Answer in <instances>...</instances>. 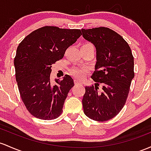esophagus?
<instances>
[{"label":"esophagus","mask_w":151,"mask_h":151,"mask_svg":"<svg viewBox=\"0 0 151 151\" xmlns=\"http://www.w3.org/2000/svg\"><path fill=\"white\" fill-rule=\"evenodd\" d=\"M74 82H75L76 84H82V82H81L79 80H77V79H76V80L74 81Z\"/></svg>","instance_id":"34e87169"}]
</instances>
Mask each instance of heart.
Masks as SVG:
<instances>
[{
	"mask_svg": "<svg viewBox=\"0 0 151 151\" xmlns=\"http://www.w3.org/2000/svg\"><path fill=\"white\" fill-rule=\"evenodd\" d=\"M81 47H93V45L89 42H85L82 44ZM87 72H88V69L85 67H74L71 69V73H72V75L79 79L84 77V76Z\"/></svg>",
	"mask_w": 151,
	"mask_h": 151,
	"instance_id": "1",
	"label": "heart"
}]
</instances>
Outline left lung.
Listing matches in <instances>:
<instances>
[{
  "label": "left lung",
  "instance_id": "1",
  "mask_svg": "<svg viewBox=\"0 0 151 151\" xmlns=\"http://www.w3.org/2000/svg\"><path fill=\"white\" fill-rule=\"evenodd\" d=\"M82 31L97 50L95 71L91 77L96 84L85 87L84 112L92 120L105 122L115 117L126 102L135 76L134 58L127 41L113 30L98 27Z\"/></svg>",
  "mask_w": 151,
  "mask_h": 151
}]
</instances>
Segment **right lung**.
Instances as JSON below:
<instances>
[{
    "label": "right lung",
    "instance_id": "1",
    "mask_svg": "<svg viewBox=\"0 0 151 151\" xmlns=\"http://www.w3.org/2000/svg\"><path fill=\"white\" fill-rule=\"evenodd\" d=\"M81 35L79 29L43 26L26 36L18 46L14 58L16 82L21 100L36 118L53 120L62 114L74 80L67 74L51 84V64L62 59Z\"/></svg>",
    "mask_w": 151,
    "mask_h": 151
}]
</instances>
